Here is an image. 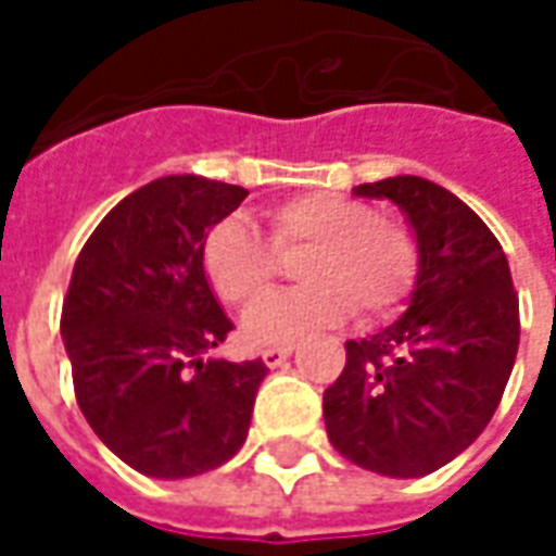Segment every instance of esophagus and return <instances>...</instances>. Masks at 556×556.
I'll list each match as a JSON object with an SVG mask.
<instances>
[{"mask_svg": "<svg viewBox=\"0 0 556 556\" xmlns=\"http://www.w3.org/2000/svg\"><path fill=\"white\" fill-rule=\"evenodd\" d=\"M289 357H291V345H279V349L262 351V361H265V366H270V369L282 366V363L289 361Z\"/></svg>", "mask_w": 556, "mask_h": 556, "instance_id": "34e87169", "label": "esophagus"}]
</instances>
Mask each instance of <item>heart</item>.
I'll return each mask as SVG.
<instances>
[{
    "mask_svg": "<svg viewBox=\"0 0 556 556\" xmlns=\"http://www.w3.org/2000/svg\"><path fill=\"white\" fill-rule=\"evenodd\" d=\"M274 253H301L294 277L303 286L267 294L241 321L250 345H291L315 327L393 309L417 277V241L408 226L381 219L372 205L342 193H303L267 211ZM243 217H226L202 241V274L219 301H255L277 274V258Z\"/></svg>",
    "mask_w": 556,
    "mask_h": 556,
    "instance_id": "b5f03b06",
    "label": "heart"
}]
</instances>
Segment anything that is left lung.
<instances>
[{
	"mask_svg": "<svg viewBox=\"0 0 556 556\" xmlns=\"http://www.w3.org/2000/svg\"><path fill=\"white\" fill-rule=\"evenodd\" d=\"M354 193L405 211L417 282L399 321L345 342V369L325 390L327 438L363 470L426 477L465 453L501 405L518 294L497 238L441 184L396 175Z\"/></svg>",
	"mask_w": 556,
	"mask_h": 556,
	"instance_id": "left-lung-1",
	"label": "left lung"
}]
</instances>
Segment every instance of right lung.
<instances>
[{
  "instance_id": "obj_1",
  "label": "right lung",
  "mask_w": 556,
  "mask_h": 556,
  "mask_svg": "<svg viewBox=\"0 0 556 556\" xmlns=\"http://www.w3.org/2000/svg\"><path fill=\"white\" fill-rule=\"evenodd\" d=\"M243 199L202 175L157 178L101 219L71 274L62 339L77 405L146 477H199L247 441L267 366L207 357L231 321L202 274L207 229Z\"/></svg>"
}]
</instances>
